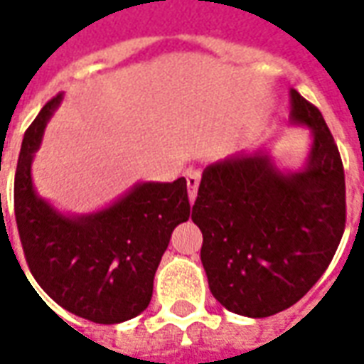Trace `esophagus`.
<instances>
[{
  "mask_svg": "<svg viewBox=\"0 0 364 364\" xmlns=\"http://www.w3.org/2000/svg\"><path fill=\"white\" fill-rule=\"evenodd\" d=\"M198 183H200V173H198V171H189V173H187V189H189L191 203H195V198H197Z\"/></svg>",
  "mask_w": 364,
  "mask_h": 364,
  "instance_id": "esophagus-1",
  "label": "esophagus"
}]
</instances>
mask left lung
Wrapping results in <instances>:
<instances>
[{
  "label": "left lung",
  "instance_id": "obj_1",
  "mask_svg": "<svg viewBox=\"0 0 364 364\" xmlns=\"http://www.w3.org/2000/svg\"><path fill=\"white\" fill-rule=\"evenodd\" d=\"M290 124L312 132L302 166L287 169L267 146L203 171L191 218L200 261L226 310L267 318L296 304L336 255L345 230L341 156L321 112L290 90Z\"/></svg>",
  "mask_w": 364,
  "mask_h": 364
}]
</instances>
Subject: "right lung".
<instances>
[{
  "label": "right lung",
  "instance_id": "1",
  "mask_svg": "<svg viewBox=\"0 0 364 364\" xmlns=\"http://www.w3.org/2000/svg\"><path fill=\"white\" fill-rule=\"evenodd\" d=\"M62 97L44 105L21 144L15 173L21 244L35 281L56 304L95 323H120L150 304L171 232L189 220L187 181H140L95 213L58 210L36 193L31 167Z\"/></svg>",
  "mask_w": 364,
  "mask_h": 364
}]
</instances>
